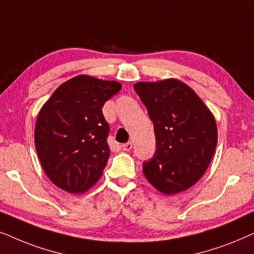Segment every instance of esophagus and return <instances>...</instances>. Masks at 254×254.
Wrapping results in <instances>:
<instances>
[{"label":"esophagus","mask_w":254,"mask_h":254,"mask_svg":"<svg viewBox=\"0 0 254 254\" xmlns=\"http://www.w3.org/2000/svg\"><path fill=\"white\" fill-rule=\"evenodd\" d=\"M122 148H123L124 151H130L131 148H132V143H131V141H129V143H125L122 145Z\"/></svg>","instance_id":"esophagus-1"}]
</instances>
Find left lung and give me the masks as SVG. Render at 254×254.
Here are the masks:
<instances>
[{
    "instance_id": "8db88e82",
    "label": "left lung",
    "mask_w": 254,
    "mask_h": 254,
    "mask_svg": "<svg viewBox=\"0 0 254 254\" xmlns=\"http://www.w3.org/2000/svg\"><path fill=\"white\" fill-rule=\"evenodd\" d=\"M134 92L153 122L157 150L143 164L159 191L177 194L203 177L217 145L214 115L196 93L177 79L137 82Z\"/></svg>"
}]
</instances>
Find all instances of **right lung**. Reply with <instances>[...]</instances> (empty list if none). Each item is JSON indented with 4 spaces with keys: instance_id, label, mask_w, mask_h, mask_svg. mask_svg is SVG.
Returning a JSON list of instances; mask_svg holds the SVG:
<instances>
[{
    "instance_id": "obj_1",
    "label": "right lung",
    "mask_w": 254,
    "mask_h": 254,
    "mask_svg": "<svg viewBox=\"0 0 254 254\" xmlns=\"http://www.w3.org/2000/svg\"><path fill=\"white\" fill-rule=\"evenodd\" d=\"M121 88L117 81L79 75L57 88L40 109L36 151L44 172L57 187L79 194L102 177L110 155L109 124L102 108Z\"/></svg>"
}]
</instances>
